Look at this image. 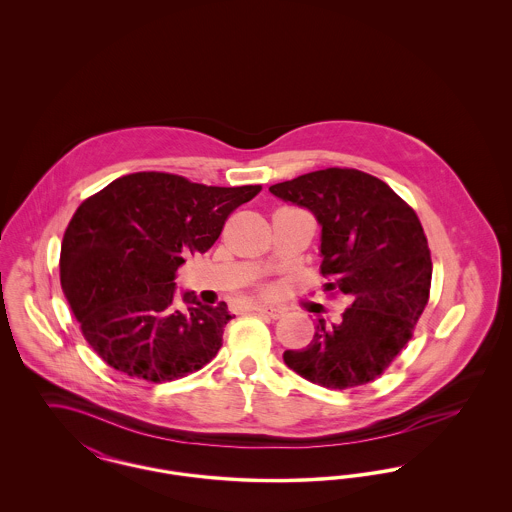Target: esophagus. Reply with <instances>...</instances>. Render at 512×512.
<instances>
[{
    "label": "esophagus",
    "mask_w": 512,
    "mask_h": 512,
    "mask_svg": "<svg viewBox=\"0 0 512 512\" xmlns=\"http://www.w3.org/2000/svg\"><path fill=\"white\" fill-rule=\"evenodd\" d=\"M253 311H257L259 315H265V317L272 318V320H278V318L284 317V309H280V307L253 305Z\"/></svg>",
    "instance_id": "obj_1"
}]
</instances>
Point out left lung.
<instances>
[{
    "label": "left lung",
    "instance_id": "left-lung-1",
    "mask_svg": "<svg viewBox=\"0 0 512 512\" xmlns=\"http://www.w3.org/2000/svg\"><path fill=\"white\" fill-rule=\"evenodd\" d=\"M268 190L317 217L324 292L351 301L340 324L318 318L313 341L284 351V363L328 390L376 380L413 338L430 297L432 257L413 207L357 169L309 172Z\"/></svg>",
    "mask_w": 512,
    "mask_h": 512
}]
</instances>
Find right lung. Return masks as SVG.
<instances>
[{
  "label": "right lung",
  "mask_w": 512,
  "mask_h": 512,
  "mask_svg": "<svg viewBox=\"0 0 512 512\" xmlns=\"http://www.w3.org/2000/svg\"><path fill=\"white\" fill-rule=\"evenodd\" d=\"M261 186L219 188L134 172L80 203L61 244V288L82 336L130 378L171 382L207 365L232 318L224 301L174 303L176 270L205 253Z\"/></svg>",
  "instance_id": "1"
}]
</instances>
